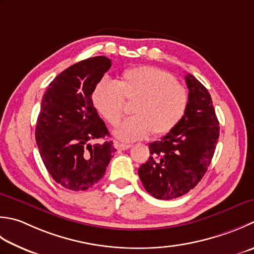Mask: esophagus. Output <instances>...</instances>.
<instances>
[{"label":"esophagus","mask_w":254,"mask_h":254,"mask_svg":"<svg viewBox=\"0 0 254 254\" xmlns=\"http://www.w3.org/2000/svg\"><path fill=\"white\" fill-rule=\"evenodd\" d=\"M114 147H116L118 151H126V150H127V148H130L131 145L130 144H123V143L116 142L114 143Z\"/></svg>","instance_id":"obj_1"}]
</instances>
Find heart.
<instances>
[{
	"label": "heart",
	"instance_id": "b5f03b06",
	"mask_svg": "<svg viewBox=\"0 0 254 254\" xmlns=\"http://www.w3.org/2000/svg\"><path fill=\"white\" fill-rule=\"evenodd\" d=\"M124 100L134 101V117L114 130V135L124 142L142 140L151 133L166 135L182 122L190 106L187 89L172 73L152 66L127 69L118 82L104 79L92 93L94 107L111 126L123 118Z\"/></svg>",
	"mask_w": 254,
	"mask_h": 254
}]
</instances>
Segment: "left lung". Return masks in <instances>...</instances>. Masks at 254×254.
I'll use <instances>...</instances> for the list:
<instances>
[{
	"label": "left lung",
	"instance_id": "left-lung-1",
	"mask_svg": "<svg viewBox=\"0 0 254 254\" xmlns=\"http://www.w3.org/2000/svg\"><path fill=\"white\" fill-rule=\"evenodd\" d=\"M190 106L172 132L150 145V157L138 168L148 193L170 200L191 190L207 172L219 137V122L210 93L192 74L185 77Z\"/></svg>",
	"mask_w": 254,
	"mask_h": 254
}]
</instances>
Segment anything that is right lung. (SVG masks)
Returning a JSON list of instances; mask_svg holds the SVG:
<instances>
[{"mask_svg":"<svg viewBox=\"0 0 254 254\" xmlns=\"http://www.w3.org/2000/svg\"><path fill=\"white\" fill-rule=\"evenodd\" d=\"M111 67L106 56L84 59L61 72L44 93L35 137L45 167L59 185L87 190L103 177L117 150L92 93ZM102 138L103 142H96Z\"/></svg>","mask_w":254,"mask_h":254,"instance_id":"add662e5","label":"right lung"}]
</instances>
